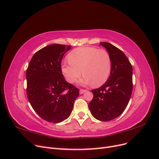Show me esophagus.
Listing matches in <instances>:
<instances>
[{"label":"esophagus","mask_w":159,"mask_h":159,"mask_svg":"<svg viewBox=\"0 0 159 159\" xmlns=\"http://www.w3.org/2000/svg\"><path fill=\"white\" fill-rule=\"evenodd\" d=\"M86 91H87V90H85V89H80V94H83L84 92H85Z\"/></svg>","instance_id":"obj_1"}]
</instances>
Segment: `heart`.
Segmentation results:
<instances>
[{
	"label": "heart",
	"mask_w": 159,
	"mask_h": 159,
	"mask_svg": "<svg viewBox=\"0 0 159 159\" xmlns=\"http://www.w3.org/2000/svg\"><path fill=\"white\" fill-rule=\"evenodd\" d=\"M68 64L61 65V72L69 83L75 82L81 73V85L99 87L107 80L111 71V58L109 52L93 46L79 47L68 55ZM82 71L81 72L80 71Z\"/></svg>",
	"instance_id": "1"
}]
</instances>
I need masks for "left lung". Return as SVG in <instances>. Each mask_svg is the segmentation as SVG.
Masks as SVG:
<instances>
[{"label":"left lung","mask_w":159,"mask_h":159,"mask_svg":"<svg viewBox=\"0 0 159 159\" xmlns=\"http://www.w3.org/2000/svg\"><path fill=\"white\" fill-rule=\"evenodd\" d=\"M100 44L111 56V71L106 82L91 90L93 98L89 108L96 119L108 121L121 115L127 106L133 90V68L121 50L106 42Z\"/></svg>","instance_id":"1"}]
</instances>
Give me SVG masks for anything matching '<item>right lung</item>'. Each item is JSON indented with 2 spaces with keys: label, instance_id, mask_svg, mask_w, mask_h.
Listing matches in <instances>:
<instances>
[{
  "label": "right lung",
  "instance_id": "right-lung-1",
  "mask_svg": "<svg viewBox=\"0 0 159 159\" xmlns=\"http://www.w3.org/2000/svg\"><path fill=\"white\" fill-rule=\"evenodd\" d=\"M71 46L50 44L36 52L26 70L28 101L39 116L50 123L68 118L79 89L66 81L61 60Z\"/></svg>",
  "mask_w": 159,
  "mask_h": 159
}]
</instances>
